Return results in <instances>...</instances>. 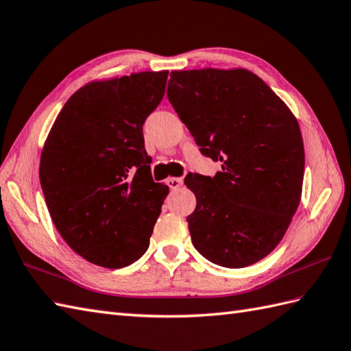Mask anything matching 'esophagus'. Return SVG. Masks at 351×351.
Instances as JSON below:
<instances>
[{"instance_id":"obj_1","label":"esophagus","mask_w":351,"mask_h":351,"mask_svg":"<svg viewBox=\"0 0 351 351\" xmlns=\"http://www.w3.org/2000/svg\"><path fill=\"white\" fill-rule=\"evenodd\" d=\"M166 184L169 185L170 190H178L179 186L184 184V181H182V178H169Z\"/></svg>"}]
</instances>
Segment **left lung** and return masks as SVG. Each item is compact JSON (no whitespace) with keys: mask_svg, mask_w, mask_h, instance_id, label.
I'll use <instances>...</instances> for the list:
<instances>
[{"mask_svg":"<svg viewBox=\"0 0 351 351\" xmlns=\"http://www.w3.org/2000/svg\"><path fill=\"white\" fill-rule=\"evenodd\" d=\"M167 97L203 156L223 162L214 178L184 181L197 200L186 217L194 248L218 266L257 263L281 242L302 195L298 119L245 69L172 71Z\"/></svg>","mask_w":351,"mask_h":351,"instance_id":"1","label":"left lung"}]
</instances>
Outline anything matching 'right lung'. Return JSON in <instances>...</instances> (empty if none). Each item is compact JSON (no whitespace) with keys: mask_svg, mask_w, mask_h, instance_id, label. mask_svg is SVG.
<instances>
[{"mask_svg":"<svg viewBox=\"0 0 351 351\" xmlns=\"http://www.w3.org/2000/svg\"><path fill=\"white\" fill-rule=\"evenodd\" d=\"M167 70L94 80L56 117L40 158V184L67 245L97 266L141 258L169 186L154 182L143 122L166 91Z\"/></svg>","mask_w":351,"mask_h":351,"instance_id":"obj_1","label":"right lung"}]
</instances>
